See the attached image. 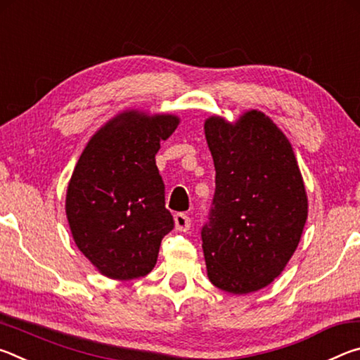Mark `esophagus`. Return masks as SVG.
<instances>
[{"label":"esophagus","mask_w":360,"mask_h":360,"mask_svg":"<svg viewBox=\"0 0 360 360\" xmlns=\"http://www.w3.org/2000/svg\"><path fill=\"white\" fill-rule=\"evenodd\" d=\"M174 225L178 231H187L191 229V217L184 212H178V214H174Z\"/></svg>","instance_id":"1"}]
</instances>
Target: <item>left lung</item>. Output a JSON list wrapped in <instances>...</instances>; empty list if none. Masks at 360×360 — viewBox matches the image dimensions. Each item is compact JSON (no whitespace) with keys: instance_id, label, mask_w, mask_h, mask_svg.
I'll list each match as a JSON object with an SVG mask.
<instances>
[{"instance_id":"left-lung-1","label":"left lung","mask_w":360,"mask_h":360,"mask_svg":"<svg viewBox=\"0 0 360 360\" xmlns=\"http://www.w3.org/2000/svg\"><path fill=\"white\" fill-rule=\"evenodd\" d=\"M216 168V191L202 229L210 281L230 294H249L281 275L300 241L308 198L294 150L260 111L230 124L205 122Z\"/></svg>"}]
</instances>
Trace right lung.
Listing matches in <instances>:
<instances>
[{
  "mask_svg": "<svg viewBox=\"0 0 360 360\" xmlns=\"http://www.w3.org/2000/svg\"><path fill=\"white\" fill-rule=\"evenodd\" d=\"M179 124L172 114L127 111L85 146L66 192L76 246L101 275L129 281L150 273L174 229L155 154Z\"/></svg>",
  "mask_w": 360,
  "mask_h": 360,
  "instance_id": "add662e5",
  "label": "right lung"
}]
</instances>
